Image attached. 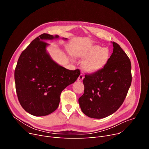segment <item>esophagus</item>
Masks as SVG:
<instances>
[{
    "label": "esophagus",
    "mask_w": 149,
    "mask_h": 149,
    "mask_svg": "<svg viewBox=\"0 0 149 149\" xmlns=\"http://www.w3.org/2000/svg\"><path fill=\"white\" fill-rule=\"evenodd\" d=\"M83 79H84V75H83V74H81L80 75H79V78H78V81H81L83 80Z\"/></svg>",
    "instance_id": "obj_1"
}]
</instances>
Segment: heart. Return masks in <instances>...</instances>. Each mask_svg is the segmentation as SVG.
<instances>
[{
    "instance_id": "obj_1",
    "label": "heart",
    "mask_w": 149,
    "mask_h": 149,
    "mask_svg": "<svg viewBox=\"0 0 149 149\" xmlns=\"http://www.w3.org/2000/svg\"><path fill=\"white\" fill-rule=\"evenodd\" d=\"M77 56L80 58H88L83 63V68L88 72H95L101 69L110 57V52L107 48L95 45L80 51Z\"/></svg>"
}]
</instances>
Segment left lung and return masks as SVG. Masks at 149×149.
<instances>
[{
    "instance_id": "8db88e82",
    "label": "left lung",
    "mask_w": 149,
    "mask_h": 149,
    "mask_svg": "<svg viewBox=\"0 0 149 149\" xmlns=\"http://www.w3.org/2000/svg\"><path fill=\"white\" fill-rule=\"evenodd\" d=\"M104 67L86 74L83 95L79 99L82 112L92 118L101 119L116 112L123 103L132 83L129 58L116 43Z\"/></svg>"
}]
</instances>
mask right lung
Here are the masks:
<instances>
[{
  "label": "right lung",
  "instance_id": "right-lung-1",
  "mask_svg": "<svg viewBox=\"0 0 149 149\" xmlns=\"http://www.w3.org/2000/svg\"><path fill=\"white\" fill-rule=\"evenodd\" d=\"M58 37L44 33L36 38L22 52L15 69L20 104L34 116L48 115L56 111L63 90L80 74L79 69L71 70L58 65L46 52L48 44L45 40Z\"/></svg>",
  "mask_w": 149,
  "mask_h": 149
}]
</instances>
